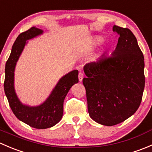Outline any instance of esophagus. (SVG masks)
<instances>
[{
  "instance_id": "1",
  "label": "esophagus",
  "mask_w": 152,
  "mask_h": 152,
  "mask_svg": "<svg viewBox=\"0 0 152 152\" xmlns=\"http://www.w3.org/2000/svg\"><path fill=\"white\" fill-rule=\"evenodd\" d=\"M83 78H84V74L82 72H79V82H82V80H83Z\"/></svg>"
}]
</instances>
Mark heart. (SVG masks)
<instances>
[{"label":"heart","mask_w":152,"mask_h":152,"mask_svg":"<svg viewBox=\"0 0 152 152\" xmlns=\"http://www.w3.org/2000/svg\"><path fill=\"white\" fill-rule=\"evenodd\" d=\"M95 43L96 44H99V43H100L101 42H102V37H96V39H95Z\"/></svg>","instance_id":"b5f03b06"}]
</instances>
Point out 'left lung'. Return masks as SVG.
<instances>
[{
  "instance_id": "1",
  "label": "left lung",
  "mask_w": 152,
  "mask_h": 152,
  "mask_svg": "<svg viewBox=\"0 0 152 152\" xmlns=\"http://www.w3.org/2000/svg\"><path fill=\"white\" fill-rule=\"evenodd\" d=\"M119 35L111 56L103 54L86 64L83 79L90 117L102 125L114 126L137 110L145 87L144 57L129 28L114 26Z\"/></svg>"
}]
</instances>
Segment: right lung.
Instances as JSON below:
<instances>
[{"instance_id":"right-lung-1","label":"right lung","mask_w":152,"mask_h":152,"mask_svg":"<svg viewBox=\"0 0 152 152\" xmlns=\"http://www.w3.org/2000/svg\"><path fill=\"white\" fill-rule=\"evenodd\" d=\"M42 33L43 31L41 29L31 27L18 35L6 63L4 84L5 94L15 115L20 121L36 129L50 128L60 121L63 115V103L65 96L70 87L79 82V71L74 70L59 79L48 98L40 105L30 107L21 103L14 87L15 66L27 43L26 41Z\"/></svg>"}]
</instances>
